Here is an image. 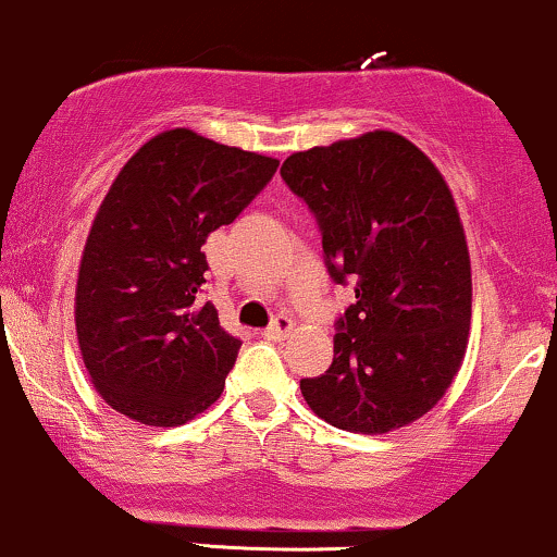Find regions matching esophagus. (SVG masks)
<instances>
[{
  "label": "esophagus",
  "instance_id": "esophagus-1",
  "mask_svg": "<svg viewBox=\"0 0 557 557\" xmlns=\"http://www.w3.org/2000/svg\"><path fill=\"white\" fill-rule=\"evenodd\" d=\"M292 329H294V320L292 318L276 315V318H273V323L263 331V336L265 338H273V342H281V338L289 336Z\"/></svg>",
  "mask_w": 557,
  "mask_h": 557
}]
</instances>
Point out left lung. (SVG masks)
<instances>
[{
  "label": "left lung",
  "instance_id": "8db88e82",
  "mask_svg": "<svg viewBox=\"0 0 557 557\" xmlns=\"http://www.w3.org/2000/svg\"><path fill=\"white\" fill-rule=\"evenodd\" d=\"M281 180L315 215L333 284H355L331 368L299 381L305 401L349 433L407 428L446 394L472 320V268L446 180L388 129L292 153Z\"/></svg>",
  "mask_w": 557,
  "mask_h": 557
}]
</instances>
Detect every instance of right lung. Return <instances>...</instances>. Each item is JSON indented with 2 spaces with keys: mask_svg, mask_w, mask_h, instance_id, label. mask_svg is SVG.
Here are the masks:
<instances>
[{
  "mask_svg": "<svg viewBox=\"0 0 557 557\" xmlns=\"http://www.w3.org/2000/svg\"><path fill=\"white\" fill-rule=\"evenodd\" d=\"M276 169V159L176 127L116 174L85 242L75 292L83 362L111 409L176 428L221 396L242 342L202 302V245Z\"/></svg>",
  "mask_w": 557,
  "mask_h": 557,
  "instance_id": "obj_1",
  "label": "right lung"
}]
</instances>
